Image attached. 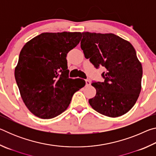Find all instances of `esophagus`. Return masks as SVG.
Wrapping results in <instances>:
<instances>
[{"label": "esophagus", "mask_w": 156, "mask_h": 156, "mask_svg": "<svg viewBox=\"0 0 156 156\" xmlns=\"http://www.w3.org/2000/svg\"><path fill=\"white\" fill-rule=\"evenodd\" d=\"M85 82H86V86H89L91 84V82L89 80H86Z\"/></svg>", "instance_id": "obj_1"}]
</instances>
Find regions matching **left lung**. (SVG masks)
Returning <instances> with one entry per match:
<instances>
[{
  "mask_svg": "<svg viewBox=\"0 0 156 156\" xmlns=\"http://www.w3.org/2000/svg\"><path fill=\"white\" fill-rule=\"evenodd\" d=\"M80 47L86 58L98 68L105 67L103 83L94 82L96 94L89 100L101 114L116 118L134 106L141 91L142 67L129 41L115 34L83 32Z\"/></svg>",
  "mask_w": 156,
  "mask_h": 156,
  "instance_id": "8db88e82",
  "label": "left lung"
}]
</instances>
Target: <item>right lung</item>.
Returning <instances> with one entry per match:
<instances>
[{"label": "right lung", "instance_id": "1", "mask_svg": "<svg viewBox=\"0 0 156 156\" xmlns=\"http://www.w3.org/2000/svg\"><path fill=\"white\" fill-rule=\"evenodd\" d=\"M82 33L45 32L25 43L14 75L25 106L42 119L56 117L67 109L73 94L85 85L68 77V52L80 43Z\"/></svg>", "mask_w": 156, "mask_h": 156}]
</instances>
